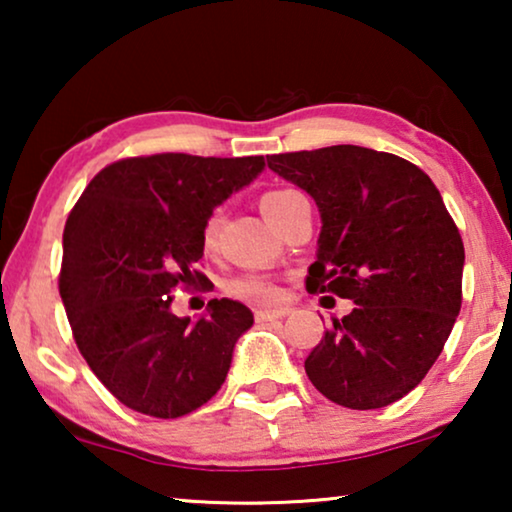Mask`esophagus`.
<instances>
[{
  "instance_id": "34e87169",
  "label": "esophagus",
  "mask_w": 512,
  "mask_h": 512,
  "mask_svg": "<svg viewBox=\"0 0 512 512\" xmlns=\"http://www.w3.org/2000/svg\"><path fill=\"white\" fill-rule=\"evenodd\" d=\"M289 310H256L254 317L256 321H277V319H284Z\"/></svg>"
}]
</instances>
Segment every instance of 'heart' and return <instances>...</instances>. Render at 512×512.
<instances>
[{
	"mask_svg": "<svg viewBox=\"0 0 512 512\" xmlns=\"http://www.w3.org/2000/svg\"><path fill=\"white\" fill-rule=\"evenodd\" d=\"M298 195L300 193L289 191V188H277V191L263 193L261 195L263 214L268 216L270 223H275L279 228L284 214L289 212L291 202L296 200ZM221 226H223L221 209H212L200 226V247L205 254H214L216 247H219ZM221 291L226 293V296L249 305H272L279 300L277 279L270 275H263V272H240V275L226 277L221 282Z\"/></svg>",
	"mask_w": 512,
	"mask_h": 512,
	"instance_id": "1",
	"label": "heart"
}]
</instances>
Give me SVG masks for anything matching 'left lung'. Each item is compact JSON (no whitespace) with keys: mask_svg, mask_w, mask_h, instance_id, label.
Returning <instances> with one entry per match:
<instances>
[{"mask_svg":"<svg viewBox=\"0 0 512 512\" xmlns=\"http://www.w3.org/2000/svg\"><path fill=\"white\" fill-rule=\"evenodd\" d=\"M268 167L310 193L324 221L307 293L356 303L305 359L307 377L345 408L396 403L461 310L464 242L436 184L410 160L352 144L277 153Z\"/></svg>","mask_w":512,"mask_h":512,"instance_id":"8db88e82","label":"left lung"}]
</instances>
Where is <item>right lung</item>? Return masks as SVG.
<instances>
[{"mask_svg": "<svg viewBox=\"0 0 512 512\" xmlns=\"http://www.w3.org/2000/svg\"><path fill=\"white\" fill-rule=\"evenodd\" d=\"M263 165V156L123 158L97 172L69 212L58 279L69 326L97 380L130 410L184 417L226 382L254 314L214 298L191 324L170 312L172 293L209 291L195 270L202 221Z\"/></svg>", "mask_w": 512, "mask_h": 512, "instance_id": "right-lung-1", "label": "right lung"}]
</instances>
